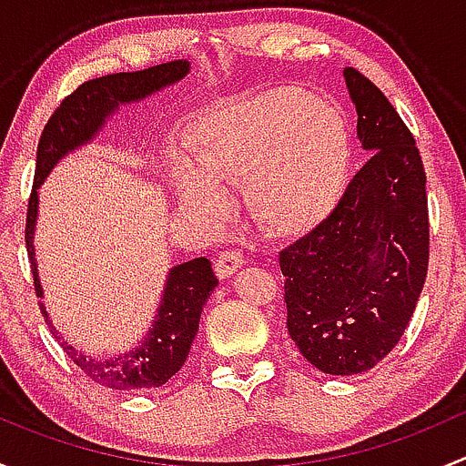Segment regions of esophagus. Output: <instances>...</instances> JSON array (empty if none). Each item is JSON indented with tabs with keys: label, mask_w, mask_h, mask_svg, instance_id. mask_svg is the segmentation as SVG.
Masks as SVG:
<instances>
[{
	"label": "esophagus",
	"mask_w": 466,
	"mask_h": 466,
	"mask_svg": "<svg viewBox=\"0 0 466 466\" xmlns=\"http://www.w3.org/2000/svg\"><path fill=\"white\" fill-rule=\"evenodd\" d=\"M243 266V255L237 250H225L223 255L218 257L214 263V270H216V277L218 279H228V277H232L234 272L238 270V268Z\"/></svg>",
	"instance_id": "1"
}]
</instances>
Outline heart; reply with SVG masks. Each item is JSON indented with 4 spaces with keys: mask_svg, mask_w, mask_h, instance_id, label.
<instances>
[{
    "mask_svg": "<svg viewBox=\"0 0 466 466\" xmlns=\"http://www.w3.org/2000/svg\"><path fill=\"white\" fill-rule=\"evenodd\" d=\"M191 157L171 164V182L189 209L220 207L214 185L248 182L252 216L277 237L322 223L345 189L351 162L347 121L331 103L277 87L203 112L191 128Z\"/></svg>",
    "mask_w": 466,
    "mask_h": 466,
    "instance_id": "1",
    "label": "heart"
}]
</instances>
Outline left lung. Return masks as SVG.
Masks as SVG:
<instances>
[{"label": "left lung", "instance_id": "8db88e82", "mask_svg": "<svg viewBox=\"0 0 466 466\" xmlns=\"http://www.w3.org/2000/svg\"><path fill=\"white\" fill-rule=\"evenodd\" d=\"M370 153L336 209L279 252L289 336L324 374L380 363L406 331L429 270L426 173L410 130L385 94L342 69Z\"/></svg>", "mask_w": 466, "mask_h": 466}]
</instances>
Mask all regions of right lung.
<instances>
[{"instance_id":"obj_1","label":"right lung","mask_w":466,"mask_h":466,"mask_svg":"<svg viewBox=\"0 0 466 466\" xmlns=\"http://www.w3.org/2000/svg\"><path fill=\"white\" fill-rule=\"evenodd\" d=\"M189 60H171V63L155 65L142 72L107 74V76L94 78L74 89L46 121L45 130L37 142L35 177H33V191L26 211V252L31 259L33 284H35L37 298H45L40 275H37L35 261V237L37 225V189L51 168L60 162L67 153L86 146L101 133L106 121L119 110L121 106L137 103L159 89L182 81L189 74ZM218 286V279L211 272V261L205 257L177 263L168 270L167 284H164L162 299H159L157 313L146 336L133 350L124 354H115L110 359H98L78 351L69 345L63 333L54 327L46 307L40 302L42 316L51 327V333L58 338L60 347L67 351L69 359L86 372L94 383L106 385L112 390H150L162 388L177 370L185 365L189 356L191 342L198 333L200 313L211 290Z\"/></svg>"}]
</instances>
